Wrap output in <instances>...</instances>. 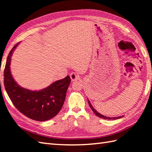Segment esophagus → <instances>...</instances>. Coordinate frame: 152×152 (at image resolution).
Instances as JSON below:
<instances>
[{
	"mask_svg": "<svg viewBox=\"0 0 152 152\" xmlns=\"http://www.w3.org/2000/svg\"><path fill=\"white\" fill-rule=\"evenodd\" d=\"M70 79L72 81H76V80H80V76L78 74H76V73L74 72H72L70 74Z\"/></svg>",
	"mask_w": 152,
	"mask_h": 152,
	"instance_id": "esophagus-1",
	"label": "esophagus"
}]
</instances>
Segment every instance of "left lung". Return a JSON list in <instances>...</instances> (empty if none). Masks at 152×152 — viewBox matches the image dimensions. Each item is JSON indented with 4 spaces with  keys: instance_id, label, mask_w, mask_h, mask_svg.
<instances>
[{
    "instance_id": "left-lung-1",
    "label": "left lung",
    "mask_w": 152,
    "mask_h": 152,
    "mask_svg": "<svg viewBox=\"0 0 152 152\" xmlns=\"http://www.w3.org/2000/svg\"><path fill=\"white\" fill-rule=\"evenodd\" d=\"M88 103H89V106H90V107H91V110H93V112L95 113V114L96 116H98V117H99V118H102V119H119V118H121L124 117V115H122V116H118V117H113V118H110V117H108V116H105V115H102L101 114H100V113H99L96 110H95L94 108L93 107L91 104V102H90V101H89L88 99Z\"/></svg>"
}]
</instances>
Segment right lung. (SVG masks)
<instances>
[{
  "instance_id": "1",
  "label": "right lung",
  "mask_w": 152,
  "mask_h": 152,
  "mask_svg": "<svg viewBox=\"0 0 152 152\" xmlns=\"http://www.w3.org/2000/svg\"><path fill=\"white\" fill-rule=\"evenodd\" d=\"M19 43L15 44L9 53L4 70V84L6 93L19 112L36 121H43L55 117L63 107L68 88L69 76L57 80L38 91L22 88L11 74V57Z\"/></svg>"
}]
</instances>
